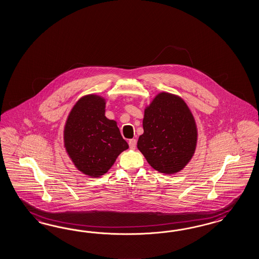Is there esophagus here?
Wrapping results in <instances>:
<instances>
[{
	"label": "esophagus",
	"mask_w": 259,
	"mask_h": 259,
	"mask_svg": "<svg viewBox=\"0 0 259 259\" xmlns=\"http://www.w3.org/2000/svg\"><path fill=\"white\" fill-rule=\"evenodd\" d=\"M136 144H137L136 139H131V140L128 141V146H130V148H132V149H135Z\"/></svg>",
	"instance_id": "esophagus-1"
}]
</instances>
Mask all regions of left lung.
Wrapping results in <instances>:
<instances>
[{
  "label": "left lung",
  "mask_w": 259,
  "mask_h": 259,
  "mask_svg": "<svg viewBox=\"0 0 259 259\" xmlns=\"http://www.w3.org/2000/svg\"><path fill=\"white\" fill-rule=\"evenodd\" d=\"M137 148L154 169L175 174L191 160L198 139L192 112L180 96L160 93L146 109Z\"/></svg>",
  "instance_id": "1"
}]
</instances>
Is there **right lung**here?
<instances>
[{"mask_svg": "<svg viewBox=\"0 0 259 259\" xmlns=\"http://www.w3.org/2000/svg\"><path fill=\"white\" fill-rule=\"evenodd\" d=\"M102 96L81 97L70 111L64 126V147L75 167L90 177H100L128 148L117 123L105 116Z\"/></svg>", "mask_w": 259, "mask_h": 259, "instance_id": "add662e5", "label": "right lung"}]
</instances>
